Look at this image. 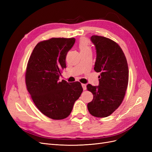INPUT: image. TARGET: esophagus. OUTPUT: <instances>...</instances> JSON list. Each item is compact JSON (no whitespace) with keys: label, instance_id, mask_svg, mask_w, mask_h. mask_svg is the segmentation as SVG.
<instances>
[{"label":"esophagus","instance_id":"1","mask_svg":"<svg viewBox=\"0 0 152 152\" xmlns=\"http://www.w3.org/2000/svg\"><path fill=\"white\" fill-rule=\"evenodd\" d=\"M82 88H83L84 90L86 89V84H82Z\"/></svg>","mask_w":152,"mask_h":152}]
</instances>
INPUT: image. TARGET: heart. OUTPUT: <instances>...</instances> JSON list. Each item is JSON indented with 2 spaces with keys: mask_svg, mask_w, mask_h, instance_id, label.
Returning <instances> with one entry per match:
<instances>
[{
  "mask_svg": "<svg viewBox=\"0 0 152 152\" xmlns=\"http://www.w3.org/2000/svg\"><path fill=\"white\" fill-rule=\"evenodd\" d=\"M79 48L80 53L91 52V48L89 45V42L87 39L82 38L80 39L79 43Z\"/></svg>",
  "mask_w": 152,
  "mask_h": 152,
  "instance_id": "1",
  "label": "heart"
}]
</instances>
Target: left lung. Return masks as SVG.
I'll list each match as a JSON object with an SVG mask.
<instances>
[{"label": "left lung", "mask_w": 152, "mask_h": 152, "mask_svg": "<svg viewBox=\"0 0 152 152\" xmlns=\"http://www.w3.org/2000/svg\"><path fill=\"white\" fill-rule=\"evenodd\" d=\"M91 40L96 50L94 69L101 73L99 86H87L93 94L87 108L92 115L107 117L118 108L125 96L129 80L127 62L121 47L112 40L93 35Z\"/></svg>", "instance_id": "8db88e82"}]
</instances>
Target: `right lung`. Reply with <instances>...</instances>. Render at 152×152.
<instances>
[{"instance_id":"right-lung-1","label":"right lung","mask_w":152,"mask_h":152,"mask_svg":"<svg viewBox=\"0 0 152 152\" xmlns=\"http://www.w3.org/2000/svg\"><path fill=\"white\" fill-rule=\"evenodd\" d=\"M75 38H52L36 45L26 67V88L34 103L45 116L61 120L70 114L82 93L79 82H59L66 68V56Z\"/></svg>"}]
</instances>
